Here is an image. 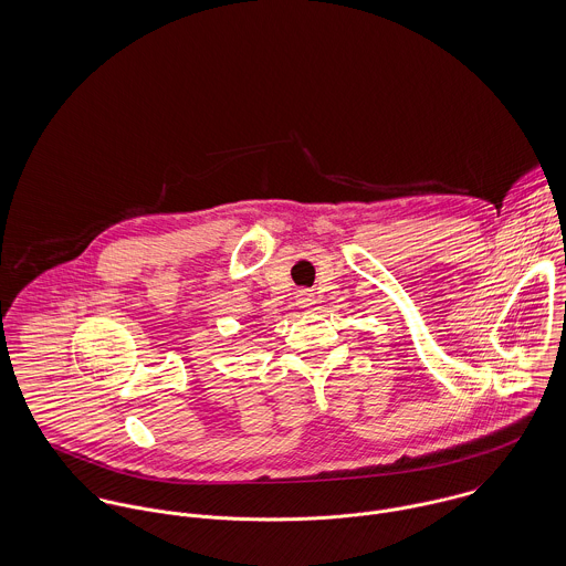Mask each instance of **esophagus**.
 Returning <instances> with one entry per match:
<instances>
[{"label": "esophagus", "instance_id": "esophagus-1", "mask_svg": "<svg viewBox=\"0 0 566 566\" xmlns=\"http://www.w3.org/2000/svg\"><path fill=\"white\" fill-rule=\"evenodd\" d=\"M296 303H298L301 307H310V305H314V296H312V292L301 290V292L296 294Z\"/></svg>", "mask_w": 566, "mask_h": 566}]
</instances>
